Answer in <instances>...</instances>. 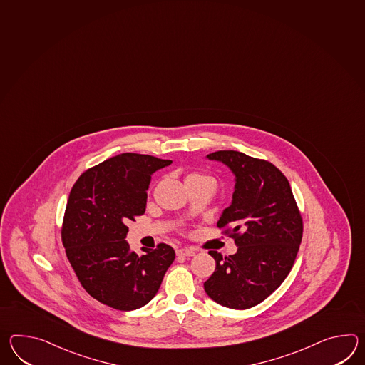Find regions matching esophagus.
Here are the masks:
<instances>
[{
  "mask_svg": "<svg viewBox=\"0 0 365 365\" xmlns=\"http://www.w3.org/2000/svg\"><path fill=\"white\" fill-rule=\"evenodd\" d=\"M195 249H191V247H183V249H178L177 250V255L178 257H194L195 255Z\"/></svg>",
  "mask_w": 365,
  "mask_h": 365,
  "instance_id": "obj_1",
  "label": "esophagus"
}]
</instances>
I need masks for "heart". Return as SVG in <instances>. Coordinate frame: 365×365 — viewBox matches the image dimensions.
I'll list each match as a JSON object with an SVG mask.
<instances>
[{
	"label": "heart",
	"mask_w": 365,
	"mask_h": 365,
	"mask_svg": "<svg viewBox=\"0 0 365 365\" xmlns=\"http://www.w3.org/2000/svg\"><path fill=\"white\" fill-rule=\"evenodd\" d=\"M185 185L186 186H199V185H207L215 188L216 180L211 175L204 174V173H191L185 178Z\"/></svg>",
	"instance_id": "obj_1"
}]
</instances>
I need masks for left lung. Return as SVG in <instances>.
Instances as JSON below:
<instances>
[{"label":"left lung","mask_w":365,"mask_h":365,"mask_svg":"<svg viewBox=\"0 0 365 365\" xmlns=\"http://www.w3.org/2000/svg\"><path fill=\"white\" fill-rule=\"evenodd\" d=\"M207 158L235 174L233 200L217 227L238 249L229 257L210 252L216 269L204 289L222 307L252 308L277 289L293 267L302 238L300 211L288 179L275 165L235 150Z\"/></svg>","instance_id":"8db88e82"}]
</instances>
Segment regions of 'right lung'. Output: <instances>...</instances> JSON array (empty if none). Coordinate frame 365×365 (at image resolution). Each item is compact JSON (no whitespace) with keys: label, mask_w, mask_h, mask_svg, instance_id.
I'll use <instances>...</instances> for the list:
<instances>
[{"label":"right lung","mask_w":365,"mask_h":365,"mask_svg":"<svg viewBox=\"0 0 365 365\" xmlns=\"http://www.w3.org/2000/svg\"><path fill=\"white\" fill-rule=\"evenodd\" d=\"M170 160L138 153L118 154L82 173L65 208L61 240L85 291L118 310H133L153 299L174 249L160 243L143 255L124 240L127 224L144 215L152 174Z\"/></svg>","instance_id":"right-lung-1"}]
</instances>
